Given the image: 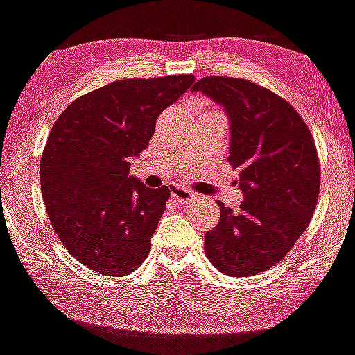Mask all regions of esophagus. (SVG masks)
<instances>
[{
    "label": "esophagus",
    "mask_w": 355,
    "mask_h": 355,
    "mask_svg": "<svg viewBox=\"0 0 355 355\" xmlns=\"http://www.w3.org/2000/svg\"><path fill=\"white\" fill-rule=\"evenodd\" d=\"M170 193H172L173 198L180 203H190L193 202V200H196V196H198L195 191L183 189V187H172V189H170Z\"/></svg>",
    "instance_id": "1"
}]
</instances>
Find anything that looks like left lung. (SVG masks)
I'll return each mask as SVG.
<instances>
[{
    "label": "left lung",
    "instance_id": "obj_1",
    "mask_svg": "<svg viewBox=\"0 0 355 355\" xmlns=\"http://www.w3.org/2000/svg\"><path fill=\"white\" fill-rule=\"evenodd\" d=\"M230 117V164L240 170L245 202L220 207V221L205 234V254L232 277L268 271L306 232L319 198L321 170L309 127L297 110L251 80L208 76L195 83Z\"/></svg>",
    "mask_w": 355,
    "mask_h": 355
}]
</instances>
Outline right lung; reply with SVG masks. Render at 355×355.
<instances>
[{"instance_id":"1","label":"right lung","mask_w":355,"mask_h":355,"mask_svg":"<svg viewBox=\"0 0 355 355\" xmlns=\"http://www.w3.org/2000/svg\"><path fill=\"white\" fill-rule=\"evenodd\" d=\"M195 76L122 79L72 101L54 122L41 157L51 225L69 253L105 276L134 272L150 251L168 187L130 177L155 122Z\"/></svg>"}]
</instances>
